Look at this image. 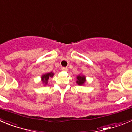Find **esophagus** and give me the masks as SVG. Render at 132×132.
Listing matches in <instances>:
<instances>
[{
    "mask_svg": "<svg viewBox=\"0 0 132 132\" xmlns=\"http://www.w3.org/2000/svg\"><path fill=\"white\" fill-rule=\"evenodd\" d=\"M61 69H62V71H68V68H67V67H62Z\"/></svg>",
    "mask_w": 132,
    "mask_h": 132,
    "instance_id": "34e87169",
    "label": "esophagus"
}]
</instances>
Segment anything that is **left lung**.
<instances>
[{"instance_id":"obj_1","label":"left lung","mask_w":132,"mask_h":132,"mask_svg":"<svg viewBox=\"0 0 132 132\" xmlns=\"http://www.w3.org/2000/svg\"><path fill=\"white\" fill-rule=\"evenodd\" d=\"M85 77L83 75H79L77 77V83L79 85H83L84 83L86 82V79H85Z\"/></svg>"}]
</instances>
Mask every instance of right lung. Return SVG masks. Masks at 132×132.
<instances>
[{"mask_svg":"<svg viewBox=\"0 0 132 132\" xmlns=\"http://www.w3.org/2000/svg\"><path fill=\"white\" fill-rule=\"evenodd\" d=\"M53 75H54V74H53V73H52V72L48 73H45V74L43 75L41 77V78H42V81L44 84L47 85V82H48V79H50V77H52Z\"/></svg>","mask_w":132,"mask_h":132,"instance_id":"right-lung-1","label":"right lung"}]
</instances>
